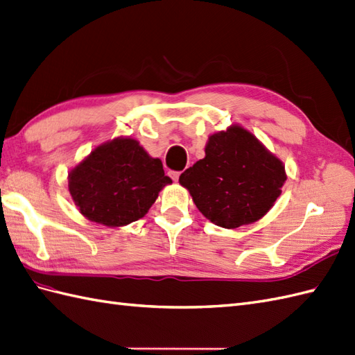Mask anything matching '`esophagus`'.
<instances>
[{
	"mask_svg": "<svg viewBox=\"0 0 355 355\" xmlns=\"http://www.w3.org/2000/svg\"><path fill=\"white\" fill-rule=\"evenodd\" d=\"M168 175H170V178H171L173 180H175V182H178V180H179V176H180V173H179V171H170Z\"/></svg>",
	"mask_w": 355,
	"mask_h": 355,
	"instance_id": "1",
	"label": "esophagus"
}]
</instances>
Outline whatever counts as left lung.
Returning a JSON list of instances; mask_svg holds the SVG:
<instances>
[{
	"instance_id": "obj_1",
	"label": "left lung",
	"mask_w": 355,
	"mask_h": 355,
	"mask_svg": "<svg viewBox=\"0 0 355 355\" xmlns=\"http://www.w3.org/2000/svg\"><path fill=\"white\" fill-rule=\"evenodd\" d=\"M205 152L179 178L197 209L226 229L262 218L286 180L282 161L239 126L211 135Z\"/></svg>"
}]
</instances>
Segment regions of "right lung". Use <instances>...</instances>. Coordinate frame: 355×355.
I'll return each instance as SVG.
<instances>
[{
  "instance_id": "add662e5",
  "label": "right lung",
  "mask_w": 355,
  "mask_h": 355,
  "mask_svg": "<svg viewBox=\"0 0 355 355\" xmlns=\"http://www.w3.org/2000/svg\"><path fill=\"white\" fill-rule=\"evenodd\" d=\"M171 179L132 138H117L94 149L69 173V191L81 214L103 226H125L148 214Z\"/></svg>"
}]
</instances>
